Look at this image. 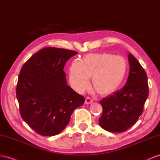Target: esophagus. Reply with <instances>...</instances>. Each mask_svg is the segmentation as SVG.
<instances>
[{
    "label": "esophagus",
    "mask_w": 160,
    "mask_h": 160,
    "mask_svg": "<svg viewBox=\"0 0 160 160\" xmlns=\"http://www.w3.org/2000/svg\"><path fill=\"white\" fill-rule=\"evenodd\" d=\"M92 99L91 98H90V97H86V100H85V103L86 104H90V103H92Z\"/></svg>",
    "instance_id": "esophagus-1"
}]
</instances>
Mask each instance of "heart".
Instances as JSON below:
<instances>
[{"instance_id":"obj_1","label":"heart","mask_w":160,"mask_h":160,"mask_svg":"<svg viewBox=\"0 0 160 160\" xmlns=\"http://www.w3.org/2000/svg\"><path fill=\"white\" fill-rule=\"evenodd\" d=\"M127 68L125 59L110 53L89 54L82 62L73 61L69 69V80L78 92L82 93L92 84L99 94H108L115 91L124 79Z\"/></svg>"}]
</instances>
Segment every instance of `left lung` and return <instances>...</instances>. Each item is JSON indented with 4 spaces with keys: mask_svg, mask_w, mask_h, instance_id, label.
<instances>
[{
    "mask_svg": "<svg viewBox=\"0 0 160 160\" xmlns=\"http://www.w3.org/2000/svg\"><path fill=\"white\" fill-rule=\"evenodd\" d=\"M129 74L125 86L100 100L99 125L104 130L121 133L135 124L148 97V76L138 60L129 53Z\"/></svg>",
    "mask_w": 160,
    "mask_h": 160,
    "instance_id": "8db88e82",
    "label": "left lung"
}]
</instances>
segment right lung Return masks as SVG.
I'll return each instance as SVG.
<instances>
[{
	"instance_id": "1",
	"label": "right lung",
	"mask_w": 160,
	"mask_h": 160,
	"mask_svg": "<svg viewBox=\"0 0 160 160\" xmlns=\"http://www.w3.org/2000/svg\"><path fill=\"white\" fill-rule=\"evenodd\" d=\"M78 52L45 48L22 66L16 95L22 119L42 136L58 135L66 128L74 109L85 98L67 85L63 68Z\"/></svg>"
}]
</instances>
